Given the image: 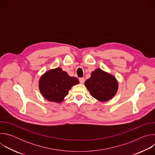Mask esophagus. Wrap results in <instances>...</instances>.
Segmentation results:
<instances>
[{"label":"esophagus","instance_id":"obj_1","mask_svg":"<svg viewBox=\"0 0 155 155\" xmlns=\"http://www.w3.org/2000/svg\"><path fill=\"white\" fill-rule=\"evenodd\" d=\"M79 81H80V83L81 84H83V83H84L85 80H84V78H80L79 79Z\"/></svg>","mask_w":155,"mask_h":155}]
</instances>
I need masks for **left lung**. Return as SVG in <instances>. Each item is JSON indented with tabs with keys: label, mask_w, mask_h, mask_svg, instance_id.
<instances>
[{
	"label": "left lung",
	"mask_w": 155,
	"mask_h": 155,
	"mask_svg": "<svg viewBox=\"0 0 155 155\" xmlns=\"http://www.w3.org/2000/svg\"><path fill=\"white\" fill-rule=\"evenodd\" d=\"M93 97L101 102L111 99L118 90V82L112 75L100 69L92 72L91 76L84 83Z\"/></svg>",
	"instance_id": "left-lung-1"
}]
</instances>
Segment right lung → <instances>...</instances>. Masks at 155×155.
<instances>
[{
  "instance_id": "right-lung-1",
  "label": "right lung",
  "mask_w": 155,
  "mask_h": 155,
  "mask_svg": "<svg viewBox=\"0 0 155 155\" xmlns=\"http://www.w3.org/2000/svg\"><path fill=\"white\" fill-rule=\"evenodd\" d=\"M79 83L76 77L68 75L61 68L47 72L39 81L40 91L47 100L55 102H61L68 94L72 86Z\"/></svg>"
}]
</instances>
